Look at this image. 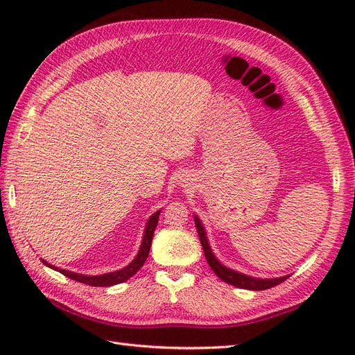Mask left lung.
<instances>
[{"instance_id": "left-lung-1", "label": "left lung", "mask_w": 355, "mask_h": 355, "mask_svg": "<svg viewBox=\"0 0 355 355\" xmlns=\"http://www.w3.org/2000/svg\"><path fill=\"white\" fill-rule=\"evenodd\" d=\"M194 220H196L197 232H198V237H200V241H201V245H202L204 254H206L207 263L210 265L213 272L216 274L222 282L228 283L231 286H235V287H240V288H247V290H265V288H271L277 284L283 283L284 280H287L288 275L277 277V278H256V277L247 275V274H243V272H239V271H234V270H231V268L225 266L211 252V247H210V243H209V239H207L206 230H204V225L201 223V220H200L197 214L194 216Z\"/></svg>"}]
</instances>
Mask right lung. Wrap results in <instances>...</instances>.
I'll list each match as a JSON object with an SVG mask.
<instances>
[{
    "mask_svg": "<svg viewBox=\"0 0 355 355\" xmlns=\"http://www.w3.org/2000/svg\"><path fill=\"white\" fill-rule=\"evenodd\" d=\"M161 210H157L151 218L148 219L146 225H145V231H144V237H142V243L141 247H139V252L135 256V259L128 263L127 266L121 268V270L114 271V272H106V274H101V275H85V274H78V272H73V271H68V270H63V268H58L55 265L49 263L47 261L42 259V263L46 266L51 268V270L59 271L60 274L67 275L71 280L75 282H80L84 284H89V286H94V287H110V286H115V284H120L127 282L128 278L133 277L141 268L144 266L146 257L149 254V249H151V243H153V237H154V231L157 228V223H158V216H159Z\"/></svg>",
    "mask_w": 355,
    "mask_h": 355,
    "instance_id": "add662e5",
    "label": "right lung"
}]
</instances>
